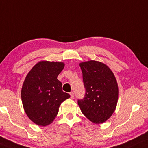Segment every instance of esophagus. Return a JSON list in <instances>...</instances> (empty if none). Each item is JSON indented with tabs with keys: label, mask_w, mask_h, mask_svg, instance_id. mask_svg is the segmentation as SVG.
I'll return each mask as SVG.
<instances>
[{
	"label": "esophagus",
	"mask_w": 148,
	"mask_h": 148,
	"mask_svg": "<svg viewBox=\"0 0 148 148\" xmlns=\"http://www.w3.org/2000/svg\"><path fill=\"white\" fill-rule=\"evenodd\" d=\"M70 95H71V99H74L75 95H74V93H73V92H71V93H70Z\"/></svg>",
	"instance_id": "esophagus-1"
}]
</instances>
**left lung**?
Masks as SVG:
<instances>
[{"mask_svg":"<svg viewBox=\"0 0 148 148\" xmlns=\"http://www.w3.org/2000/svg\"><path fill=\"white\" fill-rule=\"evenodd\" d=\"M82 71L84 97L78 99L82 112L94 123H102L112 116L118 101L116 78L108 66L90 60L79 64Z\"/></svg>","mask_w":148,"mask_h":148,"instance_id":"left-lung-1","label":"left lung"}]
</instances>
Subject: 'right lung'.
Returning a JSON list of instances; mask_svg holds the SVG:
<instances>
[{
	"instance_id": "obj_1",
	"label": "right lung",
	"mask_w": 148,
	"mask_h": 148,
	"mask_svg": "<svg viewBox=\"0 0 148 148\" xmlns=\"http://www.w3.org/2000/svg\"><path fill=\"white\" fill-rule=\"evenodd\" d=\"M63 62L41 61L29 72L24 81L21 98L27 115L36 124L45 126L57 116L59 107L70 95L62 90L57 79L63 70Z\"/></svg>"
}]
</instances>
